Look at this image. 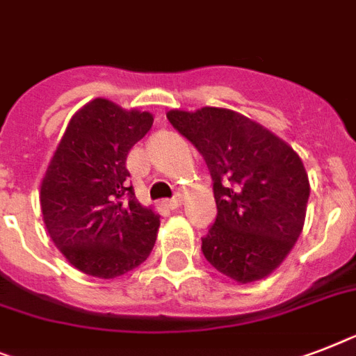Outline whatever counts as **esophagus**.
<instances>
[{"mask_svg": "<svg viewBox=\"0 0 356 356\" xmlns=\"http://www.w3.org/2000/svg\"><path fill=\"white\" fill-rule=\"evenodd\" d=\"M183 204V197L181 195H175L173 199H170V201H166V207L170 208V210H177L179 207Z\"/></svg>", "mask_w": 356, "mask_h": 356, "instance_id": "34e87169", "label": "esophagus"}]
</instances>
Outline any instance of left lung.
Returning <instances> with one entry per match:
<instances>
[{"instance_id":"1","label":"left lung","mask_w":356,"mask_h":356,"mask_svg":"<svg viewBox=\"0 0 356 356\" xmlns=\"http://www.w3.org/2000/svg\"><path fill=\"white\" fill-rule=\"evenodd\" d=\"M166 117L199 149L212 175L218 218L203 238L204 258L241 285L267 278L305 223L311 186L300 155L232 109H172Z\"/></svg>"}]
</instances>
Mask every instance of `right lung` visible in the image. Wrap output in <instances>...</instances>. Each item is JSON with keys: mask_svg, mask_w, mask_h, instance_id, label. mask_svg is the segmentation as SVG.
<instances>
[{"mask_svg": "<svg viewBox=\"0 0 356 356\" xmlns=\"http://www.w3.org/2000/svg\"><path fill=\"white\" fill-rule=\"evenodd\" d=\"M152 124L149 111L95 98L71 117L45 170L43 223L58 250L88 276H122L155 245L159 213L126 183V157Z\"/></svg>", "mask_w": 356, "mask_h": 356, "instance_id": "1", "label": "right lung"}]
</instances>
